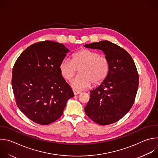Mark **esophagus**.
<instances>
[{
  "instance_id": "esophagus-1",
  "label": "esophagus",
  "mask_w": 158,
  "mask_h": 158,
  "mask_svg": "<svg viewBox=\"0 0 158 158\" xmlns=\"http://www.w3.org/2000/svg\"><path fill=\"white\" fill-rule=\"evenodd\" d=\"M73 92H74V95H77V94H79L81 93V91H78V90H76V89H73Z\"/></svg>"
}]
</instances>
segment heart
Wrapping results in <instances>:
<instances>
[{"mask_svg": "<svg viewBox=\"0 0 158 158\" xmlns=\"http://www.w3.org/2000/svg\"><path fill=\"white\" fill-rule=\"evenodd\" d=\"M109 62L105 57L90 49H82L72 56V60L64 58L60 62L59 69L63 77L68 81L79 69V74L72 82L74 87L84 89L94 84H99L107 76L109 72Z\"/></svg>", "mask_w": 158, "mask_h": 158, "instance_id": "obj_1", "label": "heart"}]
</instances>
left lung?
Returning a JSON list of instances; mask_svg holds the SVG:
<instances>
[{"label":"left lung","instance_id":"obj_1","mask_svg":"<svg viewBox=\"0 0 158 158\" xmlns=\"http://www.w3.org/2000/svg\"><path fill=\"white\" fill-rule=\"evenodd\" d=\"M84 46L102 50L110 66L104 81L90 91L85 112L100 125L114 123L127 113L134 104L139 85L136 65L126 50L110 41L102 40Z\"/></svg>","mask_w":158,"mask_h":158}]
</instances>
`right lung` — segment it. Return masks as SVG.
Listing matches in <instances>:
<instances>
[{
    "instance_id": "obj_1",
    "label": "right lung",
    "mask_w": 158,
    "mask_h": 158,
    "mask_svg": "<svg viewBox=\"0 0 158 158\" xmlns=\"http://www.w3.org/2000/svg\"><path fill=\"white\" fill-rule=\"evenodd\" d=\"M69 51L62 44L38 42L26 48L14 64L12 85L17 106L37 124L57 120L67 100L74 96L59 69Z\"/></svg>"
}]
</instances>
